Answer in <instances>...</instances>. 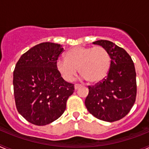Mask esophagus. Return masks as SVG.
<instances>
[{"mask_svg":"<svg viewBox=\"0 0 149 149\" xmlns=\"http://www.w3.org/2000/svg\"><path fill=\"white\" fill-rule=\"evenodd\" d=\"M79 87H81V85H80V84H74V89H77Z\"/></svg>","mask_w":149,"mask_h":149,"instance_id":"1","label":"esophagus"}]
</instances>
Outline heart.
<instances>
[{
    "label": "heart",
    "mask_w": 149,
    "mask_h": 149,
    "mask_svg": "<svg viewBox=\"0 0 149 149\" xmlns=\"http://www.w3.org/2000/svg\"><path fill=\"white\" fill-rule=\"evenodd\" d=\"M110 65V53L102 46H77L67 51L65 59H58L56 62V69L65 81H72L78 68L82 77L92 84L104 80Z\"/></svg>",
    "instance_id": "1"
}]
</instances>
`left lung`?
I'll list each match as a JSON object with an SVG mask.
<instances>
[{
    "instance_id": "1",
    "label": "left lung",
    "mask_w": 149,
    "mask_h": 149,
    "mask_svg": "<svg viewBox=\"0 0 149 149\" xmlns=\"http://www.w3.org/2000/svg\"><path fill=\"white\" fill-rule=\"evenodd\" d=\"M106 48L111 56V65L107 77L95 86H89L85 100L88 111L95 118L113 122L128 113L136 96V71L127 51L107 40L93 42Z\"/></svg>"
}]
</instances>
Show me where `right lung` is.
<instances>
[{
	"label": "right lung",
	"instance_id": "obj_1",
	"mask_svg": "<svg viewBox=\"0 0 149 149\" xmlns=\"http://www.w3.org/2000/svg\"><path fill=\"white\" fill-rule=\"evenodd\" d=\"M63 51L60 44L42 42L22 55L13 72L18 113L36 125H46L61 116L74 84L65 81L56 67Z\"/></svg>",
	"mask_w": 149,
	"mask_h": 149
}]
</instances>
